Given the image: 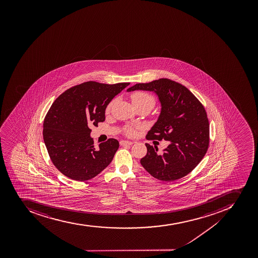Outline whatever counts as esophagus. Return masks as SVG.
<instances>
[{"label":"esophagus","mask_w":258,"mask_h":258,"mask_svg":"<svg viewBox=\"0 0 258 258\" xmlns=\"http://www.w3.org/2000/svg\"><path fill=\"white\" fill-rule=\"evenodd\" d=\"M119 144H120L121 146H127V145H128V146H130V145H132L133 142L122 140V141H120V143H119Z\"/></svg>","instance_id":"esophagus-1"}]
</instances>
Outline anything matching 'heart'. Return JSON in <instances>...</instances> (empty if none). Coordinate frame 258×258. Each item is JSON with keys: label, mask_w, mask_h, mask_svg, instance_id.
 <instances>
[{"label": "heart", "mask_w": 258, "mask_h": 258, "mask_svg": "<svg viewBox=\"0 0 258 258\" xmlns=\"http://www.w3.org/2000/svg\"><path fill=\"white\" fill-rule=\"evenodd\" d=\"M131 100H132L133 105H146L149 109L155 105L156 99L153 95L151 93H148L146 91H135L134 93L131 94ZM115 100H113L108 104L105 109L106 113H110L111 110L113 105H114ZM138 127H133V126H127L124 128V134L128 136H134L136 135V131H137Z\"/></svg>", "instance_id": "1"}]
</instances>
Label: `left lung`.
Wrapping results in <instances>:
<instances>
[{
    "label": "left lung",
    "mask_w": 258,
    "mask_h": 258,
    "mask_svg": "<svg viewBox=\"0 0 258 258\" xmlns=\"http://www.w3.org/2000/svg\"><path fill=\"white\" fill-rule=\"evenodd\" d=\"M135 90L154 91L162 105L159 118L147 139L170 142L162 153L146 144L148 153L140 160L142 166L163 181L184 177L203 159L209 148L210 123L205 107L185 86L167 78L137 83L127 91Z\"/></svg>",
    "instance_id": "obj_1"
}]
</instances>
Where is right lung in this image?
Listing matches in <instances>:
<instances>
[{
  "label": "right lung",
  "mask_w": 258,
  "mask_h": 258,
  "mask_svg": "<svg viewBox=\"0 0 258 258\" xmlns=\"http://www.w3.org/2000/svg\"><path fill=\"white\" fill-rule=\"evenodd\" d=\"M130 82H83L61 94L43 120V141L55 167L72 180L85 181L108 167L119 148L115 139L94 146L89 123L105 121V108Z\"/></svg>",
  "instance_id": "obj_1"
}]
</instances>
